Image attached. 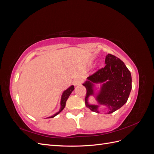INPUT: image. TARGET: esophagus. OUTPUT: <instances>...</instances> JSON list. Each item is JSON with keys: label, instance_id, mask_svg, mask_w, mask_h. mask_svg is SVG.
Returning a JSON list of instances; mask_svg holds the SVG:
<instances>
[{"label": "esophagus", "instance_id": "34e87169", "mask_svg": "<svg viewBox=\"0 0 154 154\" xmlns=\"http://www.w3.org/2000/svg\"><path fill=\"white\" fill-rule=\"evenodd\" d=\"M82 80L81 79H80V78H76V79H75V80H74V82H73V84L74 85H80V84H81V83H82Z\"/></svg>", "mask_w": 154, "mask_h": 154}]
</instances>
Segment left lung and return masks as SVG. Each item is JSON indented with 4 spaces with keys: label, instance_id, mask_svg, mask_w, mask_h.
Instances as JSON below:
<instances>
[{
    "label": "left lung",
    "instance_id": "1",
    "mask_svg": "<svg viewBox=\"0 0 154 154\" xmlns=\"http://www.w3.org/2000/svg\"><path fill=\"white\" fill-rule=\"evenodd\" d=\"M105 66L87 78L83 85L87 89L85 105L91 110L100 113L97 105L88 103L90 96L94 95V83H103L96 96L97 103L112 113L123 106L128 100L132 89L131 73L124 62L115 56L108 54L105 58Z\"/></svg>",
    "mask_w": 154,
    "mask_h": 154
}]
</instances>
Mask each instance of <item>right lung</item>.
<instances>
[{"instance_id": "add662e5", "label": "right lung", "mask_w": 154, "mask_h": 154, "mask_svg": "<svg viewBox=\"0 0 154 154\" xmlns=\"http://www.w3.org/2000/svg\"><path fill=\"white\" fill-rule=\"evenodd\" d=\"M74 86L71 85L69 88H68L67 90L63 91L62 97H61V101H60V105H61V107H60V110L58 112L54 114L53 116H51V117H49V118L55 117V116L58 115L60 112H62L63 110V109L65 108V106H66V101L68 99V97H69L70 94H71V92L74 91Z\"/></svg>"}]
</instances>
